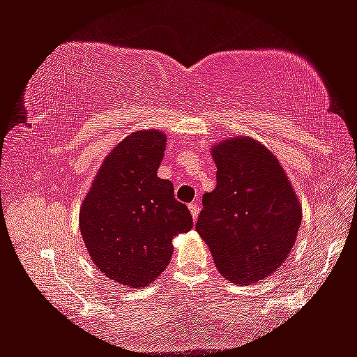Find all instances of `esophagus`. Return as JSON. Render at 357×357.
Instances as JSON below:
<instances>
[{
    "instance_id": "obj_1",
    "label": "esophagus",
    "mask_w": 357,
    "mask_h": 357,
    "mask_svg": "<svg viewBox=\"0 0 357 357\" xmlns=\"http://www.w3.org/2000/svg\"><path fill=\"white\" fill-rule=\"evenodd\" d=\"M189 211H190V215H192L194 220H197V218H199V213H200L199 204H197V202H192V204L189 205Z\"/></svg>"
}]
</instances>
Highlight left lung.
Masks as SVG:
<instances>
[{
  "label": "left lung",
  "instance_id": "left-lung-1",
  "mask_svg": "<svg viewBox=\"0 0 357 357\" xmlns=\"http://www.w3.org/2000/svg\"><path fill=\"white\" fill-rule=\"evenodd\" d=\"M216 188L202 199L195 229L225 279L255 284L290 257L303 208L290 179L261 142L238 136L211 147Z\"/></svg>",
  "mask_w": 357,
  "mask_h": 357
}]
</instances>
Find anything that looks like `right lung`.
Masks as SVG:
<instances>
[{
  "label": "right lung",
  "instance_id": "obj_1",
  "mask_svg": "<svg viewBox=\"0 0 357 357\" xmlns=\"http://www.w3.org/2000/svg\"><path fill=\"white\" fill-rule=\"evenodd\" d=\"M167 135L139 130L120 141L79 208V232L100 273L130 289L151 285L173 255V237L192 229L188 206L160 179Z\"/></svg>",
  "mask_w": 357,
  "mask_h": 357
}]
</instances>
